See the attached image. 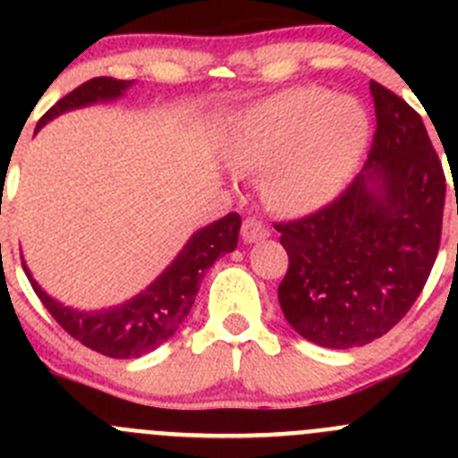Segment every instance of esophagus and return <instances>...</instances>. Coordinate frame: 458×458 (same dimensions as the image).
Listing matches in <instances>:
<instances>
[{"label": "esophagus", "mask_w": 458, "mask_h": 458, "mask_svg": "<svg viewBox=\"0 0 458 458\" xmlns=\"http://www.w3.org/2000/svg\"><path fill=\"white\" fill-rule=\"evenodd\" d=\"M270 237V230L266 228V225L261 224V221L257 219H246L242 225V239L246 243H259L263 242V239Z\"/></svg>", "instance_id": "1"}]
</instances>
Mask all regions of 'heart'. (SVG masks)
Here are the masks:
<instances>
[{
	"label": "heart",
	"instance_id": "obj_1",
	"mask_svg": "<svg viewBox=\"0 0 458 458\" xmlns=\"http://www.w3.org/2000/svg\"><path fill=\"white\" fill-rule=\"evenodd\" d=\"M370 132L357 99L299 86L239 113L225 135V157L237 168L263 173L261 192L272 210L310 215L344 192Z\"/></svg>",
	"mask_w": 458,
	"mask_h": 458
}]
</instances>
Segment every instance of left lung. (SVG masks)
Segmentation results:
<instances>
[{
  "label": "left lung",
  "mask_w": 458,
  "mask_h": 458,
  "mask_svg": "<svg viewBox=\"0 0 458 458\" xmlns=\"http://www.w3.org/2000/svg\"><path fill=\"white\" fill-rule=\"evenodd\" d=\"M377 132L348 191L276 224L290 259L279 303L290 326L332 350L366 345L412 308L441 243L445 174L423 119L370 81Z\"/></svg>",
  "instance_id": "left-lung-1"
}]
</instances>
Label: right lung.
<instances>
[{"label":"right lung","instance_id":"1","mask_svg":"<svg viewBox=\"0 0 458 458\" xmlns=\"http://www.w3.org/2000/svg\"><path fill=\"white\" fill-rule=\"evenodd\" d=\"M135 81L114 80V77H95L86 81L64 99H59L37 123V131L55 117L71 110L86 108L92 104H108L122 99L123 92ZM35 131V132H37ZM242 219L237 212H228L221 219L203 225L191 234L186 246L179 255L165 266V270L152 281L150 285L119 306L101 308V310H80V308L64 306L55 297H50L35 279L24 263V272L29 276L32 290L44 303L46 310L55 317V321L80 344L95 352L113 359H137L159 348L168 341L183 318L191 312L199 293L201 279L208 267L219 257L228 255L237 248Z\"/></svg>","mask_w":458,"mask_h":458}]
</instances>
